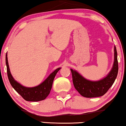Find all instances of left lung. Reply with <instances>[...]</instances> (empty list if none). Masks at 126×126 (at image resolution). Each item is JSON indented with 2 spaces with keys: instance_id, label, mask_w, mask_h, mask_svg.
Returning a JSON list of instances; mask_svg holds the SVG:
<instances>
[{
  "instance_id": "1",
  "label": "left lung",
  "mask_w": 126,
  "mask_h": 126,
  "mask_svg": "<svg viewBox=\"0 0 126 126\" xmlns=\"http://www.w3.org/2000/svg\"><path fill=\"white\" fill-rule=\"evenodd\" d=\"M114 60L113 67L106 78L98 81H90L86 79L78 72L71 69L73 83L75 89L81 96L87 98L103 96L114 83L119 70L117 53L114 46Z\"/></svg>"
}]
</instances>
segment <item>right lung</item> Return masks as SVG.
I'll return each mask as SVG.
<instances>
[{
    "label": "right lung",
    "mask_w": 126,
    "mask_h": 126,
    "mask_svg": "<svg viewBox=\"0 0 126 126\" xmlns=\"http://www.w3.org/2000/svg\"><path fill=\"white\" fill-rule=\"evenodd\" d=\"M7 56V55L6 54V64L7 67V76H8L10 84L13 89L26 101H39L45 100L50 92L54 77L61 68L59 67L56 69L52 73L48 76V78L43 83H42L39 85L33 87H26L21 85L13 79L10 73Z\"/></svg>",
    "instance_id": "add662e5"
}]
</instances>
